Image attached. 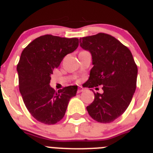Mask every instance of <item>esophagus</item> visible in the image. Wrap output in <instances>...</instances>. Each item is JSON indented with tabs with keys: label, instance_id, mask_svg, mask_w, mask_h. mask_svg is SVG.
Instances as JSON below:
<instances>
[{
	"label": "esophagus",
	"instance_id": "1",
	"mask_svg": "<svg viewBox=\"0 0 153 153\" xmlns=\"http://www.w3.org/2000/svg\"><path fill=\"white\" fill-rule=\"evenodd\" d=\"M83 91H84V89H83V88L81 87V86H80V87H79V89H78L77 92H83Z\"/></svg>",
	"mask_w": 153,
	"mask_h": 153
}]
</instances>
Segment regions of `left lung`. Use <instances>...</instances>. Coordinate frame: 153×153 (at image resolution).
Here are the masks:
<instances>
[{
    "label": "left lung",
    "mask_w": 153,
    "mask_h": 153,
    "mask_svg": "<svg viewBox=\"0 0 153 153\" xmlns=\"http://www.w3.org/2000/svg\"><path fill=\"white\" fill-rule=\"evenodd\" d=\"M79 45L91 53L92 59L93 67L86 86H103V93L94 92V101L86 107L88 113L98 122H112L132 100L137 87V64L128 48L110 35L80 38Z\"/></svg>",
    "instance_id": "obj_1"
}]
</instances>
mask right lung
Listing matches in <instances>:
<instances>
[{"label": "right lung", "mask_w": 153, "mask_h": 153, "mask_svg": "<svg viewBox=\"0 0 153 153\" xmlns=\"http://www.w3.org/2000/svg\"><path fill=\"white\" fill-rule=\"evenodd\" d=\"M78 45L76 38L45 35L22 51L16 68L19 92L26 108L39 122L54 124L60 121L70 99L76 96L77 86H67L57 92L51 87L50 81L54 68Z\"/></svg>", "instance_id": "right-lung-1"}]
</instances>
